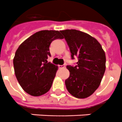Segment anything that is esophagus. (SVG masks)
Listing matches in <instances>:
<instances>
[{
    "label": "esophagus",
    "mask_w": 122,
    "mask_h": 122,
    "mask_svg": "<svg viewBox=\"0 0 122 122\" xmlns=\"http://www.w3.org/2000/svg\"><path fill=\"white\" fill-rule=\"evenodd\" d=\"M65 67H66L65 65H60V66H58V68H59V69H63V68H64Z\"/></svg>",
    "instance_id": "obj_1"
}]
</instances>
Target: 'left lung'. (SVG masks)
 Masks as SVG:
<instances>
[{"label":"left lung","instance_id":"obj_1","mask_svg":"<svg viewBox=\"0 0 122 122\" xmlns=\"http://www.w3.org/2000/svg\"><path fill=\"white\" fill-rule=\"evenodd\" d=\"M71 53L78 58L76 66H67L70 72L66 88L77 98H86L98 88L106 69V56L100 43L88 34L76 30L60 31Z\"/></svg>","mask_w":122,"mask_h":122}]
</instances>
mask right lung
<instances>
[{"label": "right lung", "mask_w": 122, "mask_h": 122, "mask_svg": "<svg viewBox=\"0 0 122 122\" xmlns=\"http://www.w3.org/2000/svg\"><path fill=\"white\" fill-rule=\"evenodd\" d=\"M58 31L43 30L22 42L13 60L14 72L22 88L30 95L39 96L51 88L58 67L48 62L50 45L63 39Z\"/></svg>", "instance_id": "add662e5"}]
</instances>
